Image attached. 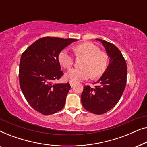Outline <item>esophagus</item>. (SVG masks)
I'll use <instances>...</instances> for the list:
<instances>
[{
  "label": "esophagus",
  "instance_id": "34e87169",
  "mask_svg": "<svg viewBox=\"0 0 147 147\" xmlns=\"http://www.w3.org/2000/svg\"><path fill=\"white\" fill-rule=\"evenodd\" d=\"M69 84H70V86H71V87L72 88L74 86V84H75V83H74V82H69Z\"/></svg>",
  "mask_w": 147,
  "mask_h": 147
}]
</instances>
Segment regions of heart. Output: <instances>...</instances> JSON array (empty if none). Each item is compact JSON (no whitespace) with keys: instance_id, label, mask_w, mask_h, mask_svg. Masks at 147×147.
<instances>
[{"instance_id":"obj_1","label":"heart","mask_w":147,"mask_h":147,"mask_svg":"<svg viewBox=\"0 0 147 147\" xmlns=\"http://www.w3.org/2000/svg\"><path fill=\"white\" fill-rule=\"evenodd\" d=\"M74 53L77 56H84L82 67L73 68L65 74V78L72 82H78L88 79L92 75L93 78L101 76L107 67L108 56L94 44L87 42L75 46ZM58 59L61 65L69 69L74 64V58L67 49L60 52Z\"/></svg>"}]
</instances>
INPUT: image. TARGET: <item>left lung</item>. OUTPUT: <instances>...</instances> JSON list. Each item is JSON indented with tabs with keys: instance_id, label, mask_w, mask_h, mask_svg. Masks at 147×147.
<instances>
[{
	"instance_id": "1",
	"label": "left lung",
	"mask_w": 147,
	"mask_h": 147,
	"mask_svg": "<svg viewBox=\"0 0 147 147\" xmlns=\"http://www.w3.org/2000/svg\"><path fill=\"white\" fill-rule=\"evenodd\" d=\"M105 48L109 65L101 78L96 82L98 86H85L81 95L83 107L95 114L107 112L116 106L126 87L127 67L125 59L119 49L114 44L96 39Z\"/></svg>"
}]
</instances>
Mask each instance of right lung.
I'll use <instances>...</instances> for the list:
<instances>
[{"mask_svg":"<svg viewBox=\"0 0 147 147\" xmlns=\"http://www.w3.org/2000/svg\"><path fill=\"white\" fill-rule=\"evenodd\" d=\"M74 39L43 37L22 53L19 65V84L25 99L32 108L43 115H50L64 107L70 86L53 84L63 75L58 56Z\"/></svg>","mask_w":147,"mask_h":147,"instance_id":"obj_1","label":"right lung"}]
</instances>
